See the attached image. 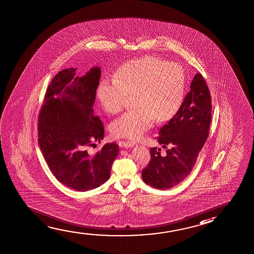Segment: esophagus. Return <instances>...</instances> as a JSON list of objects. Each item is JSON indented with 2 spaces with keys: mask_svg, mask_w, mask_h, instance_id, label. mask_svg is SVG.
<instances>
[{
  "mask_svg": "<svg viewBox=\"0 0 254 254\" xmlns=\"http://www.w3.org/2000/svg\"><path fill=\"white\" fill-rule=\"evenodd\" d=\"M135 145V142L130 141V140H125L122 142V146L125 147H132Z\"/></svg>",
  "mask_w": 254,
  "mask_h": 254,
  "instance_id": "obj_1",
  "label": "esophagus"
}]
</instances>
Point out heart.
Returning <instances> with one entry per match:
<instances>
[{
  "instance_id": "obj_1",
  "label": "heart",
  "mask_w": 254,
  "mask_h": 254,
  "mask_svg": "<svg viewBox=\"0 0 254 254\" xmlns=\"http://www.w3.org/2000/svg\"><path fill=\"white\" fill-rule=\"evenodd\" d=\"M114 78L99 80L96 95L103 110L117 114L133 94V107L111 125L113 134L139 139L160 122L170 121L184 102L186 74L182 65L147 56L126 62L115 70Z\"/></svg>"
}]
</instances>
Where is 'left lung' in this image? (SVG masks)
Instances as JSON below:
<instances>
[{"mask_svg":"<svg viewBox=\"0 0 254 254\" xmlns=\"http://www.w3.org/2000/svg\"><path fill=\"white\" fill-rule=\"evenodd\" d=\"M210 122V90L202 74H195L180 109L160 129L157 140L165 148V156L161 155V148H150V162L141 174L144 183L166 190L183 182L209 136Z\"/></svg>","mask_w":254,"mask_h":254,"instance_id":"1","label":"left lung"}]
</instances>
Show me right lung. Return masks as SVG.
<instances>
[{"mask_svg": "<svg viewBox=\"0 0 254 254\" xmlns=\"http://www.w3.org/2000/svg\"><path fill=\"white\" fill-rule=\"evenodd\" d=\"M75 68L64 69L52 78L38 114V142L53 176L67 187L86 191L110 177L119 153L117 144H105L95 155L85 147L103 140V122L94 116L93 104L100 69L93 67L84 77Z\"/></svg>", "mask_w": 254, "mask_h": 254, "instance_id": "obj_1", "label": "right lung"}]
</instances>
